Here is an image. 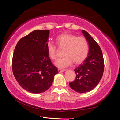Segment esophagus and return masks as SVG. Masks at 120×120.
Returning a JSON list of instances; mask_svg holds the SVG:
<instances>
[{
	"instance_id": "34e87169",
	"label": "esophagus",
	"mask_w": 120,
	"mask_h": 120,
	"mask_svg": "<svg viewBox=\"0 0 120 120\" xmlns=\"http://www.w3.org/2000/svg\"><path fill=\"white\" fill-rule=\"evenodd\" d=\"M64 71H65V70H64V69H58L59 72H64Z\"/></svg>"
}]
</instances>
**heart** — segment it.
I'll return each instance as SVG.
<instances>
[{
  "label": "heart",
  "mask_w": 120,
  "mask_h": 120,
  "mask_svg": "<svg viewBox=\"0 0 120 120\" xmlns=\"http://www.w3.org/2000/svg\"><path fill=\"white\" fill-rule=\"evenodd\" d=\"M56 42L59 47L64 48L63 52L64 56L54 62V65L59 68L68 67L73 62L75 64H79L84 61L88 56V43L86 38L83 36L64 33L56 38ZM46 49L49 57L52 60H56L57 58L56 46L49 42L46 44Z\"/></svg>",
  "instance_id": "b5f03b06"
}]
</instances>
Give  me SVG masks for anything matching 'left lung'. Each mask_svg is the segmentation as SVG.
I'll return each mask as SVG.
<instances>
[{
  "label": "left lung",
  "instance_id": "left-lung-1",
  "mask_svg": "<svg viewBox=\"0 0 120 120\" xmlns=\"http://www.w3.org/2000/svg\"><path fill=\"white\" fill-rule=\"evenodd\" d=\"M82 33L89 45V52L84 62L75 69L76 79L69 83L73 90L79 93L88 92L95 88L100 82L104 69L102 51L98 44L88 32Z\"/></svg>",
  "mask_w": 120,
  "mask_h": 120
}]
</instances>
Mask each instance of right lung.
<instances>
[{
	"instance_id": "right-lung-1",
	"label": "right lung",
	"mask_w": 120,
	"mask_h": 120,
	"mask_svg": "<svg viewBox=\"0 0 120 120\" xmlns=\"http://www.w3.org/2000/svg\"><path fill=\"white\" fill-rule=\"evenodd\" d=\"M49 33V30L33 31L19 40L14 50V76L20 86L30 93L45 92L58 73L46 51Z\"/></svg>"
}]
</instances>
